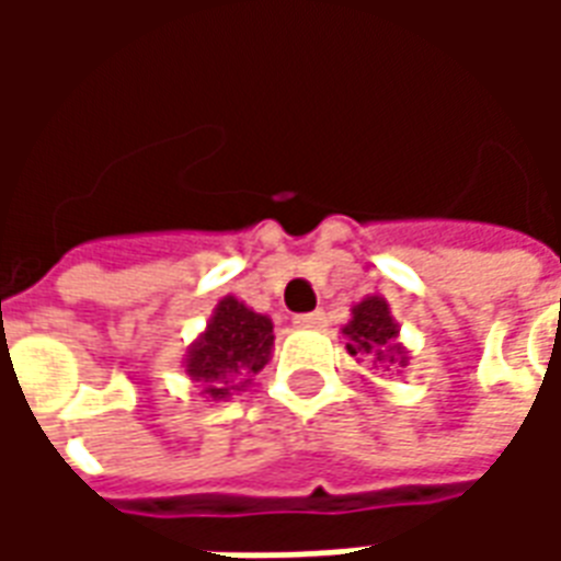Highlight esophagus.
Wrapping results in <instances>:
<instances>
[{
  "label": "esophagus",
  "instance_id": "obj_1",
  "mask_svg": "<svg viewBox=\"0 0 561 561\" xmlns=\"http://www.w3.org/2000/svg\"><path fill=\"white\" fill-rule=\"evenodd\" d=\"M294 328H300V330H321V328H328V316H324V309H316V312H306V316L294 318Z\"/></svg>",
  "mask_w": 561,
  "mask_h": 561
}]
</instances>
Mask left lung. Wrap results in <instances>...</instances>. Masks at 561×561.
I'll return each instance as SVG.
<instances>
[{
	"instance_id": "obj_1",
	"label": "left lung",
	"mask_w": 561,
	"mask_h": 561,
	"mask_svg": "<svg viewBox=\"0 0 561 561\" xmlns=\"http://www.w3.org/2000/svg\"><path fill=\"white\" fill-rule=\"evenodd\" d=\"M342 336H345V352L352 357H366L385 369L409 364V352L402 348V342H397L400 324L390 316L388 300L378 294L352 306V321L342 328Z\"/></svg>"
}]
</instances>
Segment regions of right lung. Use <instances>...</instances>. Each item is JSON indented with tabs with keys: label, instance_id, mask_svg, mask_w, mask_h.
Returning <instances> with one entry per match:
<instances>
[{
	"label": "right lung",
	"instance_id": "add662e5",
	"mask_svg": "<svg viewBox=\"0 0 561 561\" xmlns=\"http://www.w3.org/2000/svg\"><path fill=\"white\" fill-rule=\"evenodd\" d=\"M273 340V321L228 294L213 309L207 330L188 345L185 376L195 381L207 402L228 400L233 390L252 385L249 376H257L267 366Z\"/></svg>",
	"mask_w": 561,
	"mask_h": 561
}]
</instances>
